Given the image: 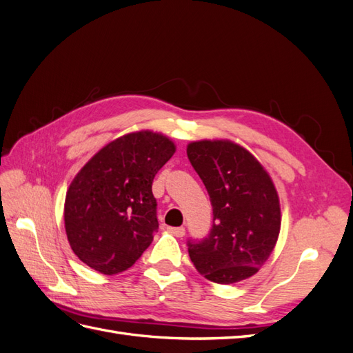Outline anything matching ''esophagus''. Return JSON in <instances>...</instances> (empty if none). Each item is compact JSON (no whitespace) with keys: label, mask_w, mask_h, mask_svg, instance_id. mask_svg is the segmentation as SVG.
Segmentation results:
<instances>
[{"label":"esophagus","mask_w":353,"mask_h":353,"mask_svg":"<svg viewBox=\"0 0 353 353\" xmlns=\"http://www.w3.org/2000/svg\"><path fill=\"white\" fill-rule=\"evenodd\" d=\"M168 231L175 237H184L185 236V228L184 227H168Z\"/></svg>","instance_id":"esophagus-1"}]
</instances>
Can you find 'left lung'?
I'll return each instance as SVG.
<instances>
[{
  "label": "left lung",
  "instance_id": "left-lung-1",
  "mask_svg": "<svg viewBox=\"0 0 353 353\" xmlns=\"http://www.w3.org/2000/svg\"><path fill=\"white\" fill-rule=\"evenodd\" d=\"M187 156L213 209L208 237L188 240L196 270L218 284L249 279L270 258L281 227L280 200L268 172L239 144L203 140Z\"/></svg>",
  "mask_w": 353,
  "mask_h": 353
}]
</instances>
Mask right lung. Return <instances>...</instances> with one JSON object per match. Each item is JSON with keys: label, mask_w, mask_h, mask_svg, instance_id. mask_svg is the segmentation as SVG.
Segmentation results:
<instances>
[{"label": "right lung", "mask_w": 353, "mask_h": 353, "mask_svg": "<svg viewBox=\"0 0 353 353\" xmlns=\"http://www.w3.org/2000/svg\"><path fill=\"white\" fill-rule=\"evenodd\" d=\"M175 153L162 134H126L94 154L73 178L65 228L73 253L90 268L119 274L137 262L159 228L152 184Z\"/></svg>", "instance_id": "1"}]
</instances>
